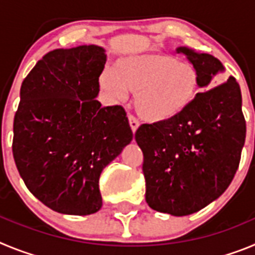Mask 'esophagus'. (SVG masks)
Masks as SVG:
<instances>
[{"instance_id":"obj_1","label":"esophagus","mask_w":255,"mask_h":255,"mask_svg":"<svg viewBox=\"0 0 255 255\" xmlns=\"http://www.w3.org/2000/svg\"><path fill=\"white\" fill-rule=\"evenodd\" d=\"M129 124H130V128H131L132 132L136 131V129L139 128V121L135 119L132 115H129Z\"/></svg>"}]
</instances>
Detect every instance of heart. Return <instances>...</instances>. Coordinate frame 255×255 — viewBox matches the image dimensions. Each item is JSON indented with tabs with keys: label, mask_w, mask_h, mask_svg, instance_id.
Segmentation results:
<instances>
[{
	"label": "heart",
	"mask_w": 255,
	"mask_h": 255,
	"mask_svg": "<svg viewBox=\"0 0 255 255\" xmlns=\"http://www.w3.org/2000/svg\"><path fill=\"white\" fill-rule=\"evenodd\" d=\"M101 88L115 100L135 93L134 107L150 124L170 121L191 105L199 87L197 67L163 52L129 56L101 76Z\"/></svg>",
	"instance_id": "heart-1"
}]
</instances>
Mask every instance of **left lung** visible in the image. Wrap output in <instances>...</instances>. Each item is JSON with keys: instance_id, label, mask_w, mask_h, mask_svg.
Segmentation results:
<instances>
[{"instance_id": "obj_1", "label": "left lung", "mask_w": 255, "mask_h": 255, "mask_svg": "<svg viewBox=\"0 0 255 255\" xmlns=\"http://www.w3.org/2000/svg\"><path fill=\"white\" fill-rule=\"evenodd\" d=\"M177 52L197 67L204 92L172 120L139 126L135 140L143 152L148 206L162 213L188 216L229 188L240 163L247 125L235 78L211 88L213 78L225 70L221 61L186 47Z\"/></svg>"}]
</instances>
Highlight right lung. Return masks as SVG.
I'll return each instance as SVG.
<instances>
[{
  "label": "right lung",
  "instance_id": "obj_1",
  "mask_svg": "<svg viewBox=\"0 0 255 255\" xmlns=\"http://www.w3.org/2000/svg\"><path fill=\"white\" fill-rule=\"evenodd\" d=\"M106 57L94 44L53 49L20 88L13 159L29 191L58 213L100 211L101 172L132 140L124 107L96 100Z\"/></svg>",
  "mask_w": 255,
  "mask_h": 255
}]
</instances>
